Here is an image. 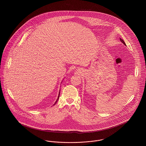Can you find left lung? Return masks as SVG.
I'll list each match as a JSON object with an SVG mask.
<instances>
[{
  "label": "left lung",
  "instance_id": "1",
  "mask_svg": "<svg viewBox=\"0 0 146 146\" xmlns=\"http://www.w3.org/2000/svg\"><path fill=\"white\" fill-rule=\"evenodd\" d=\"M120 41H121V42H123V44H124V45H126V44H125V42H124V40H123V39H121V38H120Z\"/></svg>",
  "mask_w": 146,
  "mask_h": 146
}]
</instances>
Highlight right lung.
<instances>
[{
	"label": "right lung",
	"mask_w": 146,
	"mask_h": 146,
	"mask_svg": "<svg viewBox=\"0 0 146 146\" xmlns=\"http://www.w3.org/2000/svg\"><path fill=\"white\" fill-rule=\"evenodd\" d=\"M60 92H59V94H58V98H57V100H56V101L55 103V104H54V105H55V104H56V102H57V100H58V98H59V97H60Z\"/></svg>",
	"instance_id": "add662e5"
}]
</instances>
